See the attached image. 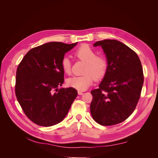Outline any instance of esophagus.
<instances>
[{
    "label": "esophagus",
    "mask_w": 158,
    "mask_h": 158,
    "mask_svg": "<svg viewBox=\"0 0 158 158\" xmlns=\"http://www.w3.org/2000/svg\"><path fill=\"white\" fill-rule=\"evenodd\" d=\"M78 95H82V94H83V92H81V91H78Z\"/></svg>",
    "instance_id": "obj_1"
}]
</instances>
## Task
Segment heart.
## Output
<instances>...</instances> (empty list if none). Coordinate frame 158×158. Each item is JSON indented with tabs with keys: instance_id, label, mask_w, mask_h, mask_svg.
I'll return each instance as SVG.
<instances>
[{
	"instance_id": "obj_1",
	"label": "heart",
	"mask_w": 158,
	"mask_h": 158,
	"mask_svg": "<svg viewBox=\"0 0 158 158\" xmlns=\"http://www.w3.org/2000/svg\"><path fill=\"white\" fill-rule=\"evenodd\" d=\"M74 56L76 58L86 63L84 69V75L74 76L66 80V84L70 87L79 91L88 89L95 80L102 78L106 75L107 70V62L102 56H97L94 49L84 44L76 50ZM61 68L66 74L71 73V63L68 57L64 56L61 60Z\"/></svg>"
}]
</instances>
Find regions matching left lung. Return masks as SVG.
<instances>
[{
	"label": "left lung",
	"mask_w": 158,
	"mask_h": 158,
	"mask_svg": "<svg viewBox=\"0 0 158 158\" xmlns=\"http://www.w3.org/2000/svg\"><path fill=\"white\" fill-rule=\"evenodd\" d=\"M107 60V70L99 88L92 90L90 111L94 120L103 126L121 123L135 109L144 83L139 57L130 47L114 40L95 42Z\"/></svg>",
	"instance_id": "obj_1"
}]
</instances>
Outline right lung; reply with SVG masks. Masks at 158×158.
Returning <instances> with one entry per match:
<instances>
[{"instance_id": "1", "label": "right lung", "mask_w": 158, "mask_h": 158, "mask_svg": "<svg viewBox=\"0 0 158 158\" xmlns=\"http://www.w3.org/2000/svg\"><path fill=\"white\" fill-rule=\"evenodd\" d=\"M78 43L50 42L28 51L16 70L15 93L22 110L36 125L51 127L63 120L78 92L60 88L64 82L61 60Z\"/></svg>"}]
</instances>
